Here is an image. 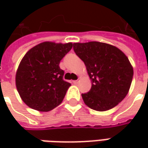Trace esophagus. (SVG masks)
I'll list each match as a JSON object with an SVG mask.
<instances>
[{
  "mask_svg": "<svg viewBox=\"0 0 148 148\" xmlns=\"http://www.w3.org/2000/svg\"><path fill=\"white\" fill-rule=\"evenodd\" d=\"M72 83H73V84H77V83H78V80H75V81H72Z\"/></svg>",
  "mask_w": 148,
  "mask_h": 148,
  "instance_id": "1",
  "label": "esophagus"
}]
</instances>
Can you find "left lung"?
Returning a JSON list of instances; mask_svg holds the SVG:
<instances>
[{"instance_id":"left-lung-1","label":"left lung","mask_w":148,"mask_h":148,"mask_svg":"<svg viewBox=\"0 0 148 148\" xmlns=\"http://www.w3.org/2000/svg\"><path fill=\"white\" fill-rule=\"evenodd\" d=\"M91 80L90 91L82 94L85 104L96 111L115 107L128 94L134 69L127 56L110 44L100 42L73 43Z\"/></svg>"}]
</instances>
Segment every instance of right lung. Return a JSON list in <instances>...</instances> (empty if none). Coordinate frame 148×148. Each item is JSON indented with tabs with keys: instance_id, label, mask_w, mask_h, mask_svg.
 <instances>
[{
	"instance_id": "right-lung-1",
	"label": "right lung",
	"mask_w": 148,
	"mask_h": 148,
	"mask_svg": "<svg viewBox=\"0 0 148 148\" xmlns=\"http://www.w3.org/2000/svg\"><path fill=\"white\" fill-rule=\"evenodd\" d=\"M72 43L43 42L29 50L15 76L16 88L29 107L42 112L53 110L64 99L71 84L63 80L59 63Z\"/></svg>"
}]
</instances>
